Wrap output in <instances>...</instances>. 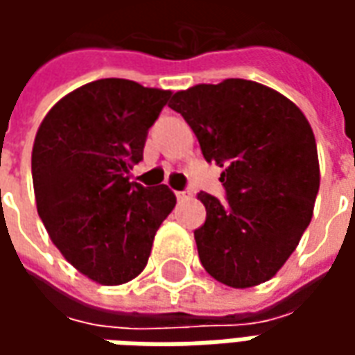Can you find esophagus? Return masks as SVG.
I'll return each mask as SVG.
<instances>
[{"instance_id":"esophagus-1","label":"esophagus","mask_w":355,"mask_h":355,"mask_svg":"<svg viewBox=\"0 0 355 355\" xmlns=\"http://www.w3.org/2000/svg\"><path fill=\"white\" fill-rule=\"evenodd\" d=\"M175 196H177V200H178V201H184L186 198L190 196V193L184 192V190H178V192H175Z\"/></svg>"}]
</instances>
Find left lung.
I'll list each match as a JSON object with an SVG mask.
<instances>
[{
  "label": "left lung",
  "mask_w": 355,
  "mask_h": 355,
  "mask_svg": "<svg viewBox=\"0 0 355 355\" xmlns=\"http://www.w3.org/2000/svg\"><path fill=\"white\" fill-rule=\"evenodd\" d=\"M207 163L224 167L226 201L200 192L207 209L193 232L203 268L236 289L268 282L312 220L320 163L304 114L257 81L224 80L173 94Z\"/></svg>",
  "instance_id": "left-lung-1"
}]
</instances>
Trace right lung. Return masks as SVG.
Listing matches in <instances>:
<instances>
[{
  "mask_svg": "<svg viewBox=\"0 0 355 355\" xmlns=\"http://www.w3.org/2000/svg\"><path fill=\"white\" fill-rule=\"evenodd\" d=\"M171 91L96 80L49 110L32 150L35 203L51 241L81 274L121 285L144 270L177 198L129 180Z\"/></svg>",
  "mask_w": 355,
  "mask_h": 355,
  "instance_id": "right-lung-1",
  "label": "right lung"
}]
</instances>
